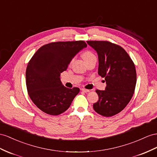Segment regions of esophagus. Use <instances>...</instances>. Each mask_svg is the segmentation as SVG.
I'll list each match as a JSON object with an SVG mask.
<instances>
[{
	"instance_id": "34e87169",
	"label": "esophagus",
	"mask_w": 157,
	"mask_h": 157,
	"mask_svg": "<svg viewBox=\"0 0 157 157\" xmlns=\"http://www.w3.org/2000/svg\"><path fill=\"white\" fill-rule=\"evenodd\" d=\"M82 91H83V92H85V93H87V92H89V91H90V90H89L84 89V88H82Z\"/></svg>"
}]
</instances>
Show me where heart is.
<instances>
[{
	"instance_id": "1",
	"label": "heart",
	"mask_w": 157,
	"mask_h": 157,
	"mask_svg": "<svg viewBox=\"0 0 157 157\" xmlns=\"http://www.w3.org/2000/svg\"><path fill=\"white\" fill-rule=\"evenodd\" d=\"M82 56L86 62L90 61V60H91V59H97V58H96L95 55L91 51H89V50L83 52Z\"/></svg>"
}]
</instances>
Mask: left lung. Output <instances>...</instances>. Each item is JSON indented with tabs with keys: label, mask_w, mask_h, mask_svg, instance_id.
<instances>
[{
	"label": "left lung",
	"mask_w": 157,
	"mask_h": 157,
	"mask_svg": "<svg viewBox=\"0 0 157 157\" xmlns=\"http://www.w3.org/2000/svg\"><path fill=\"white\" fill-rule=\"evenodd\" d=\"M87 42L97 52L98 74L105 78L107 84L105 90L95 91L99 100L94 104V109L104 117H111L121 111L133 95L136 82L135 64L117 44L97 40Z\"/></svg>",
	"instance_id": "left-lung-1"
}]
</instances>
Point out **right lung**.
I'll use <instances>...</instances> for the list:
<instances>
[{
    "instance_id": "right-lung-1",
    "label": "right lung",
    "mask_w": 157,
    "mask_h": 157,
    "mask_svg": "<svg viewBox=\"0 0 157 157\" xmlns=\"http://www.w3.org/2000/svg\"><path fill=\"white\" fill-rule=\"evenodd\" d=\"M87 46L83 40L55 42L40 47L27 65L26 83L33 102L44 113L58 115L70 107L79 92L63 86L60 74L78 52Z\"/></svg>"
}]
</instances>
